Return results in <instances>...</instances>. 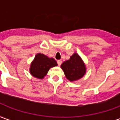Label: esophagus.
<instances>
[{"mask_svg":"<svg viewBox=\"0 0 120 120\" xmlns=\"http://www.w3.org/2000/svg\"><path fill=\"white\" fill-rule=\"evenodd\" d=\"M62 60H58L57 61L58 65H59V66H60V65H61V64H62Z\"/></svg>","mask_w":120,"mask_h":120,"instance_id":"34e87169","label":"esophagus"}]
</instances>
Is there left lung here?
Listing matches in <instances>:
<instances>
[{"label": "left lung", "instance_id": "8db88e82", "mask_svg": "<svg viewBox=\"0 0 120 120\" xmlns=\"http://www.w3.org/2000/svg\"><path fill=\"white\" fill-rule=\"evenodd\" d=\"M61 68L66 78L71 82L78 80L85 75L86 67L82 59L77 53H74L70 59L62 64Z\"/></svg>", "mask_w": 120, "mask_h": 120}]
</instances>
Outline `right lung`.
I'll return each instance as SVG.
<instances>
[{"label":"right lung","instance_id":"1","mask_svg":"<svg viewBox=\"0 0 120 120\" xmlns=\"http://www.w3.org/2000/svg\"><path fill=\"white\" fill-rule=\"evenodd\" d=\"M57 65V62L54 58H49L44 54L38 53L31 64L30 73L35 78L42 79L47 75L50 68Z\"/></svg>","mask_w":120,"mask_h":120}]
</instances>
